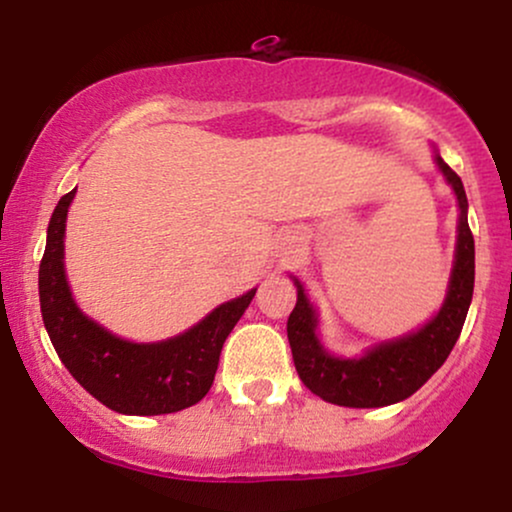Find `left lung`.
<instances>
[{
  "mask_svg": "<svg viewBox=\"0 0 512 512\" xmlns=\"http://www.w3.org/2000/svg\"><path fill=\"white\" fill-rule=\"evenodd\" d=\"M436 163L448 185L455 190L460 221H457L455 262H452L448 296L438 315L431 317L421 330L370 346L366 354L358 358L327 354L315 332L317 313L313 303L305 296L301 281L293 276L298 301L286 322L293 363L303 385L325 402L356 409L402 402L443 366L460 337L474 293V236L467 223V195H464L460 175L438 154Z\"/></svg>",
  "mask_w": 512,
  "mask_h": 512,
  "instance_id": "1",
  "label": "left lung"
}]
</instances>
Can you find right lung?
Masks as SVG:
<instances>
[{"instance_id": "1", "label": "right lung", "mask_w": 512, "mask_h": 512, "mask_svg": "<svg viewBox=\"0 0 512 512\" xmlns=\"http://www.w3.org/2000/svg\"><path fill=\"white\" fill-rule=\"evenodd\" d=\"M74 192H67L52 211L38 272L40 313L57 356L88 395L117 414L156 416L192 407L214 383L223 342L257 289L221 303L195 327L166 342L137 344L115 337L81 313L64 274V228Z\"/></svg>"}]
</instances>
